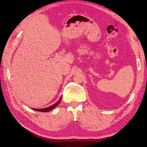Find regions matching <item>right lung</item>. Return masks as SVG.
<instances>
[{
  "mask_svg": "<svg viewBox=\"0 0 147 147\" xmlns=\"http://www.w3.org/2000/svg\"><path fill=\"white\" fill-rule=\"evenodd\" d=\"M61 98H59V99L58 101L57 102H56L55 104L52 105V106H50L48 108H46V109H33V110H36V111H40V112H48L49 111H51V110H52L53 109H54V108L56 107L59 104V102H61Z\"/></svg>",
  "mask_w": 147,
  "mask_h": 147,
  "instance_id": "obj_1",
  "label": "right lung"
}]
</instances>
